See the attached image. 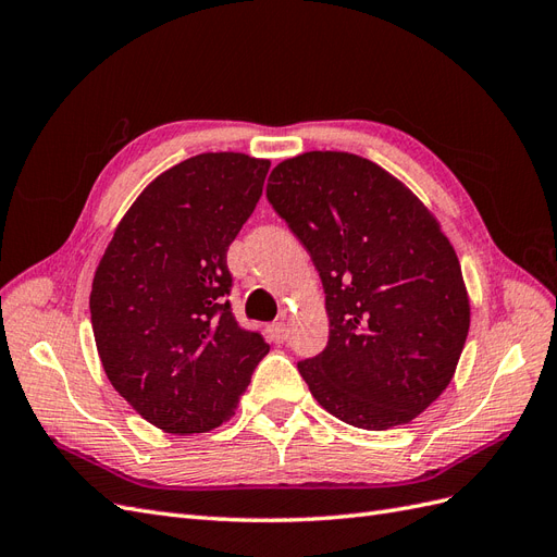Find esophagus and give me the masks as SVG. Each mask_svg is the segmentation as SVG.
<instances>
[{
  "mask_svg": "<svg viewBox=\"0 0 557 557\" xmlns=\"http://www.w3.org/2000/svg\"><path fill=\"white\" fill-rule=\"evenodd\" d=\"M267 334L269 339H272L274 344H283L285 339H288V325L285 323H272L267 327Z\"/></svg>",
  "mask_w": 557,
  "mask_h": 557,
  "instance_id": "obj_1",
  "label": "esophagus"
}]
</instances>
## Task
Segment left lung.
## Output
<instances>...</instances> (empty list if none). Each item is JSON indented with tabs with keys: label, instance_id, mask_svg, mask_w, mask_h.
I'll list each match as a JSON object with an SVG mask.
<instances>
[{
	"label": "left lung",
	"instance_id": "8db88e82",
	"mask_svg": "<svg viewBox=\"0 0 557 557\" xmlns=\"http://www.w3.org/2000/svg\"><path fill=\"white\" fill-rule=\"evenodd\" d=\"M267 201L323 281L330 339L297 362L311 395L362 430L409 423L446 391L469 332L440 223L379 164L332 150L281 162Z\"/></svg>",
	"mask_w": 557,
	"mask_h": 557
}]
</instances>
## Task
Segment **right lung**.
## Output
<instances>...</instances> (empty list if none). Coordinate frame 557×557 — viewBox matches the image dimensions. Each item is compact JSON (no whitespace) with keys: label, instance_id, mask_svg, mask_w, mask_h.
I'll use <instances>...</instances> for the list:
<instances>
[{"label":"right lung","instance_id":"right-lung-1","mask_svg":"<svg viewBox=\"0 0 557 557\" xmlns=\"http://www.w3.org/2000/svg\"><path fill=\"white\" fill-rule=\"evenodd\" d=\"M267 172V160L244 153L172 166L134 201L95 272L90 320L104 372L170 434L223 425L269 352L227 299V248L256 211Z\"/></svg>","mask_w":557,"mask_h":557}]
</instances>
